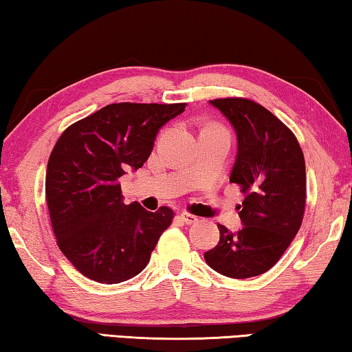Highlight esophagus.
Returning <instances> with one entry per match:
<instances>
[{
  "label": "esophagus",
  "instance_id": "esophagus-1",
  "mask_svg": "<svg viewBox=\"0 0 352 352\" xmlns=\"http://www.w3.org/2000/svg\"><path fill=\"white\" fill-rule=\"evenodd\" d=\"M180 219L186 225H192V223H197L199 222V219L195 217V216H192V214H189V212H182L180 214Z\"/></svg>",
  "mask_w": 352,
  "mask_h": 352
}]
</instances>
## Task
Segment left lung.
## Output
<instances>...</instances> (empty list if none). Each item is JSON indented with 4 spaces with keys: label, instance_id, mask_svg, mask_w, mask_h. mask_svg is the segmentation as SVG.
Listing matches in <instances>:
<instances>
[{
    "label": "left lung",
    "instance_id": "1",
    "mask_svg": "<svg viewBox=\"0 0 352 352\" xmlns=\"http://www.w3.org/2000/svg\"><path fill=\"white\" fill-rule=\"evenodd\" d=\"M233 126L236 162L230 182L245 194L242 230L223 225L219 243L205 253L206 264L234 279L270 270L300 230L306 205V164L295 135L264 107L242 98L210 100Z\"/></svg>",
    "mask_w": 352,
    "mask_h": 352
}]
</instances>
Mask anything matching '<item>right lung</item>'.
Here are the masks:
<instances>
[{
    "instance_id": "1",
    "label": "right lung",
    "mask_w": 352,
    "mask_h": 352,
    "mask_svg": "<svg viewBox=\"0 0 352 352\" xmlns=\"http://www.w3.org/2000/svg\"><path fill=\"white\" fill-rule=\"evenodd\" d=\"M186 104H110L74 122L52 148L46 204L57 245L83 276L118 284L146 269L174 217L126 205L121 180L147 162L166 122Z\"/></svg>"
}]
</instances>
